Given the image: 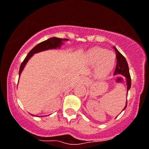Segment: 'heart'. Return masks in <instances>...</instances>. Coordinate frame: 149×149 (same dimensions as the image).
<instances>
[{"instance_id": "1", "label": "heart", "mask_w": 149, "mask_h": 149, "mask_svg": "<svg viewBox=\"0 0 149 149\" xmlns=\"http://www.w3.org/2000/svg\"><path fill=\"white\" fill-rule=\"evenodd\" d=\"M85 60L90 65L97 63L95 68V74L98 77H103L113 69L115 64L116 56L107 50L96 47L87 51Z\"/></svg>"}]
</instances>
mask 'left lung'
Returning a JSON list of instances; mask_svg holds the SVG:
<instances>
[{
    "label": "left lung",
    "instance_id": "8db88e82",
    "mask_svg": "<svg viewBox=\"0 0 149 149\" xmlns=\"http://www.w3.org/2000/svg\"><path fill=\"white\" fill-rule=\"evenodd\" d=\"M114 50H115L116 52V66L115 72H114V75L117 74H121L122 76H125L126 80V84H127V92L128 91L131 86V76H130L129 73V68H128V63L126 61V58H124V56H123L118 50L116 49V47L113 46ZM128 95V93H127ZM127 106V101H126V106L124 107V109H123V111Z\"/></svg>",
    "mask_w": 149,
    "mask_h": 149
}]
</instances>
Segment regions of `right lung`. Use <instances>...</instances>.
I'll list each match as a JSON object with an SVG mask.
<instances>
[{"mask_svg": "<svg viewBox=\"0 0 149 149\" xmlns=\"http://www.w3.org/2000/svg\"><path fill=\"white\" fill-rule=\"evenodd\" d=\"M67 40H68V39L67 38L62 39V38H59L53 37L36 45V46L34 47V48L30 51L29 54H28L27 56H26V58H25L24 61L22 62L21 67H20V69H19V76H21V72L23 71L25 65H26V63H27V62L29 61V59L33 56V54H37V53L40 52V51H46V50L56 49V48H61V45H63V42L67 41Z\"/></svg>", "mask_w": 149, "mask_h": 149, "instance_id": "obj_1", "label": "right lung"}]
</instances>
